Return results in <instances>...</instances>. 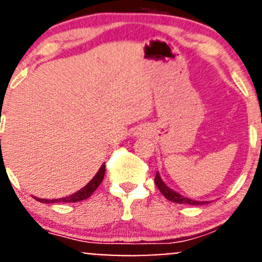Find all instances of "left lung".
Returning <instances> with one entry per match:
<instances>
[{
	"label": "left lung",
	"mask_w": 262,
	"mask_h": 262,
	"mask_svg": "<svg viewBox=\"0 0 262 262\" xmlns=\"http://www.w3.org/2000/svg\"><path fill=\"white\" fill-rule=\"evenodd\" d=\"M154 182H156L157 187H158V189L161 191V193L163 194V196L166 197L168 201H172V202H174V203H180V205H184V203H186V205L188 203V205H192V206L205 205V202H203V201L191 200V198H187V197L182 196V194L178 193V192L173 191L172 188H169V187H168L167 184L164 183L163 181H162L161 176H159V172H157L156 178H154ZM206 203H207V202H206Z\"/></svg>",
	"instance_id": "8db88e82"
}]
</instances>
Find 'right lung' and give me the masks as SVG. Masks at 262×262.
Listing matches in <instances>:
<instances>
[{
	"label": "right lung",
	"instance_id": "1",
	"mask_svg": "<svg viewBox=\"0 0 262 262\" xmlns=\"http://www.w3.org/2000/svg\"><path fill=\"white\" fill-rule=\"evenodd\" d=\"M104 174H105V163L101 164V167L99 168V170L96 172V174L94 176L92 181L86 184L85 187H82L81 189H79L78 192L73 193L71 196L69 197H62V198H55V200H45V198H36L35 200L40 201L42 203H57V202H66V203H71V202H79V201H84L86 198H89L93 193L95 192V189L98 188L99 184L103 182Z\"/></svg>",
	"mask_w": 262,
	"mask_h": 262
}]
</instances>
